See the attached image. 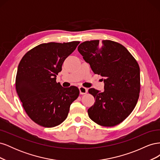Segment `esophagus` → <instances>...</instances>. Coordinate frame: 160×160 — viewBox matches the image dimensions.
Wrapping results in <instances>:
<instances>
[{
    "mask_svg": "<svg viewBox=\"0 0 160 160\" xmlns=\"http://www.w3.org/2000/svg\"><path fill=\"white\" fill-rule=\"evenodd\" d=\"M79 91H80V94L83 95V94H85L88 93V89L84 88V87H82V86L79 87Z\"/></svg>",
    "mask_w": 160,
    "mask_h": 160,
    "instance_id": "34e87169",
    "label": "esophagus"
}]
</instances>
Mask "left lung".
<instances>
[{"label": "left lung", "mask_w": 160, "mask_h": 160, "mask_svg": "<svg viewBox=\"0 0 160 160\" xmlns=\"http://www.w3.org/2000/svg\"><path fill=\"white\" fill-rule=\"evenodd\" d=\"M77 49L94 73L103 77V92L89 89L95 99L88 111L89 117L105 127L122 123L132 112L139 98L138 62L124 46L109 40L85 41Z\"/></svg>", "instance_id": "obj_1"}]
</instances>
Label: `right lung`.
<instances>
[{
	"label": "right lung",
	"mask_w": 160,
	"mask_h": 160,
	"mask_svg": "<svg viewBox=\"0 0 160 160\" xmlns=\"http://www.w3.org/2000/svg\"><path fill=\"white\" fill-rule=\"evenodd\" d=\"M79 42L42 43L28 51L19 62L17 93L28 117L41 126L52 128L64 122L71 104L78 98L77 87L62 88L56 77Z\"/></svg>",
	"instance_id": "obj_1"
}]
</instances>
